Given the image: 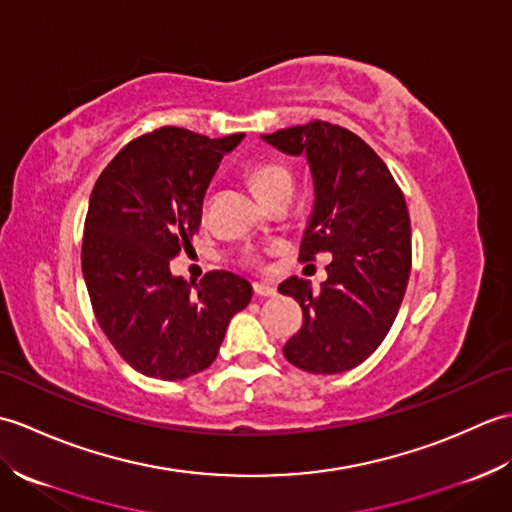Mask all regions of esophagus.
Listing matches in <instances>:
<instances>
[{
    "label": "esophagus",
    "instance_id": "esophagus-1",
    "mask_svg": "<svg viewBox=\"0 0 512 512\" xmlns=\"http://www.w3.org/2000/svg\"><path fill=\"white\" fill-rule=\"evenodd\" d=\"M253 290L257 297H275L277 295V288L270 286V284H262V281H257V284H253Z\"/></svg>",
    "mask_w": 512,
    "mask_h": 512
}]
</instances>
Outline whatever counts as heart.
Wrapping results in <instances>:
<instances>
[{
  "label": "heart",
  "instance_id": "1",
  "mask_svg": "<svg viewBox=\"0 0 512 512\" xmlns=\"http://www.w3.org/2000/svg\"><path fill=\"white\" fill-rule=\"evenodd\" d=\"M248 180L253 184V189L262 195L266 202L275 200L279 193H290L292 189V173L286 165H281L277 160L257 162L255 167H250Z\"/></svg>",
  "mask_w": 512,
  "mask_h": 512
}]
</instances>
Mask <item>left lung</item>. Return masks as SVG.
Returning a JSON list of instances; mask_svg holds the SVG:
<instances>
[{"mask_svg": "<svg viewBox=\"0 0 512 512\" xmlns=\"http://www.w3.org/2000/svg\"><path fill=\"white\" fill-rule=\"evenodd\" d=\"M286 154H306L314 211L299 262L332 253L319 292L288 277L281 295L299 301L301 330L284 345L288 361L310 374H339L376 352L405 297L411 273V224L405 195L361 136L310 121L264 136Z\"/></svg>", "mask_w": 512, "mask_h": 512, "instance_id": "1", "label": "left lung"}]
</instances>
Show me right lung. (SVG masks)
Segmentation results:
<instances>
[{"label":"right lung","mask_w":512,"mask_h":512,"mask_svg":"<svg viewBox=\"0 0 512 512\" xmlns=\"http://www.w3.org/2000/svg\"><path fill=\"white\" fill-rule=\"evenodd\" d=\"M242 138L160 127L127 143L94 184L81 246L85 286L101 330L140 374H200L253 297L228 270H211L198 286L169 270L198 233L217 165Z\"/></svg>","instance_id":"add662e5"}]
</instances>
